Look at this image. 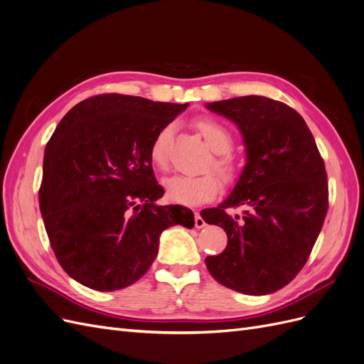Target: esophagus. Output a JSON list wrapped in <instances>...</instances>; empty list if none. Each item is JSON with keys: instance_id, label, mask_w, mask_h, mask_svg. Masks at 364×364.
Wrapping results in <instances>:
<instances>
[{"instance_id": "esophagus-1", "label": "esophagus", "mask_w": 364, "mask_h": 364, "mask_svg": "<svg viewBox=\"0 0 364 364\" xmlns=\"http://www.w3.org/2000/svg\"><path fill=\"white\" fill-rule=\"evenodd\" d=\"M205 227V220L201 218V215H199L198 212L195 213V228H204Z\"/></svg>"}]
</instances>
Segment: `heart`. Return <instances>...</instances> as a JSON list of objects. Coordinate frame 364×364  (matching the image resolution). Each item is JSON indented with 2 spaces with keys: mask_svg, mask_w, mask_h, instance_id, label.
Masks as SVG:
<instances>
[{
  "mask_svg": "<svg viewBox=\"0 0 364 364\" xmlns=\"http://www.w3.org/2000/svg\"><path fill=\"white\" fill-rule=\"evenodd\" d=\"M198 132L204 137L207 146L220 157L213 161L215 171L224 181H232L236 177V168L228 157H222L232 146V139L227 128L212 119L196 121ZM172 134V125L163 127L156 134L149 148V160L159 169L168 166V144ZM165 191L168 198L175 204L198 205L212 201L220 191V181L213 173L201 175H172L165 180Z\"/></svg>",
  "mask_w": 364,
  "mask_h": 364,
  "instance_id": "heart-1",
  "label": "heart"
}]
</instances>
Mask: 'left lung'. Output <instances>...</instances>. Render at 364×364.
Listing matches in <instances>:
<instances>
[{"label": "left lung", "instance_id": "8db88e82", "mask_svg": "<svg viewBox=\"0 0 364 364\" xmlns=\"http://www.w3.org/2000/svg\"><path fill=\"white\" fill-rule=\"evenodd\" d=\"M205 107L237 125L246 163L231 193L201 212L225 230L224 252L207 257L212 277L245 295H269L306 264L328 210L323 160L302 116L287 104L248 95ZM243 205L244 216L226 208Z\"/></svg>", "mask_w": 364, "mask_h": 364}]
</instances>
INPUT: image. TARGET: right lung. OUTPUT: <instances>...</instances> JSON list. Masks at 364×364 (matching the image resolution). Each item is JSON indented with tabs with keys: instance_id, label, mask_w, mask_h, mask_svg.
I'll use <instances>...</instances> for the list:
<instances>
[{
	"instance_id": "obj_1",
	"label": "right lung",
	"mask_w": 364,
	"mask_h": 364,
	"mask_svg": "<svg viewBox=\"0 0 364 364\" xmlns=\"http://www.w3.org/2000/svg\"><path fill=\"white\" fill-rule=\"evenodd\" d=\"M189 104L105 93L58 122L43 156L39 205L65 272L89 289L132 286L154 262L160 234L195 225L192 210L160 205L149 160L156 134Z\"/></svg>"
}]
</instances>
